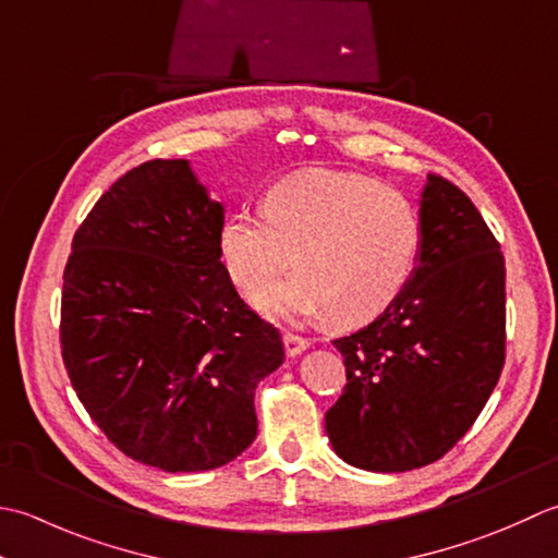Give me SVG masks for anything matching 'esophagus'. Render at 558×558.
Here are the masks:
<instances>
[{"label": "esophagus", "mask_w": 558, "mask_h": 558, "mask_svg": "<svg viewBox=\"0 0 558 558\" xmlns=\"http://www.w3.org/2000/svg\"><path fill=\"white\" fill-rule=\"evenodd\" d=\"M308 347H311L308 339H303V337L293 335V332H283V349H287L289 356H299Z\"/></svg>", "instance_id": "34e87169"}]
</instances>
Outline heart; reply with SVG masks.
Segmentation results:
<instances>
[{
	"label": "heart",
	"instance_id": "heart-1",
	"mask_svg": "<svg viewBox=\"0 0 558 558\" xmlns=\"http://www.w3.org/2000/svg\"><path fill=\"white\" fill-rule=\"evenodd\" d=\"M219 255L245 293L287 267L293 277L257 295L271 315L361 327L400 299L422 253V221L404 195L349 170H305L271 185L259 216L235 211L219 229Z\"/></svg>",
	"mask_w": 558,
	"mask_h": 558
}]
</instances>
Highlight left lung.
I'll list each match as a JSON object with an SVG mask.
<instances>
[{
  "label": "left lung",
  "instance_id": "left-lung-1",
  "mask_svg": "<svg viewBox=\"0 0 558 558\" xmlns=\"http://www.w3.org/2000/svg\"><path fill=\"white\" fill-rule=\"evenodd\" d=\"M347 385L325 430L344 462L407 472L452 450L506 363V259L464 192L428 173L418 265L388 311L332 342Z\"/></svg>",
  "mask_w": 558,
  "mask_h": 558
}]
</instances>
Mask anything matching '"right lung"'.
Masks as SVG:
<instances>
[{"instance_id":"right-lung-1","label":"right lung","mask_w":558,"mask_h":558,"mask_svg":"<svg viewBox=\"0 0 558 558\" xmlns=\"http://www.w3.org/2000/svg\"><path fill=\"white\" fill-rule=\"evenodd\" d=\"M223 207L187 161H146L100 195L64 267L60 344L88 416L128 458L216 470L257 436L255 388L281 335L219 255Z\"/></svg>"}]
</instances>
